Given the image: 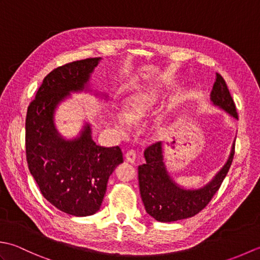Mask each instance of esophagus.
Here are the masks:
<instances>
[{"mask_svg": "<svg viewBox=\"0 0 260 260\" xmlns=\"http://www.w3.org/2000/svg\"><path fill=\"white\" fill-rule=\"evenodd\" d=\"M125 157H126V161H128L129 163H134L135 159H136V153H135V151H133V150L128 151V152L125 154Z\"/></svg>", "mask_w": 260, "mask_h": 260, "instance_id": "34e87169", "label": "esophagus"}]
</instances>
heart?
<instances>
[{
  "label": "heart",
  "instance_id": "b5f03b06",
  "mask_svg": "<svg viewBox=\"0 0 260 260\" xmlns=\"http://www.w3.org/2000/svg\"><path fill=\"white\" fill-rule=\"evenodd\" d=\"M161 93L156 88L140 90L127 97L124 102L123 112L116 110L112 113V123L120 134H127L132 129V124H136L150 114L156 106ZM162 128L159 119L153 126V131L158 133Z\"/></svg>",
  "mask_w": 260,
  "mask_h": 260
}]
</instances>
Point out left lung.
<instances>
[{
	"label": "left lung",
	"instance_id": "left-lung-1",
	"mask_svg": "<svg viewBox=\"0 0 260 260\" xmlns=\"http://www.w3.org/2000/svg\"><path fill=\"white\" fill-rule=\"evenodd\" d=\"M210 101L215 107L238 119L236 106L224 79L219 74L210 92ZM161 142L147 147L145 163L139 167V185L146 212L159 222H172L193 217L211 201L230 169L235 155V142L227 162L217 174L198 189H186L171 178L165 165L164 148Z\"/></svg>",
	"mask_w": 260,
	"mask_h": 260
}]
</instances>
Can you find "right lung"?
<instances>
[{"label":"right lung","mask_w":260,"mask_h":260,"mask_svg":"<svg viewBox=\"0 0 260 260\" xmlns=\"http://www.w3.org/2000/svg\"><path fill=\"white\" fill-rule=\"evenodd\" d=\"M101 60L88 58L52 70L26 113L25 151L30 173L52 206L76 217H87L101 209L109 176L123 163L118 146L103 147L92 141L89 123L69 140L54 124L58 106L71 93L92 91L90 76ZM93 95L108 97L97 91Z\"/></svg>","instance_id":"right-lung-1"}]
</instances>
